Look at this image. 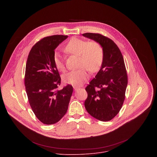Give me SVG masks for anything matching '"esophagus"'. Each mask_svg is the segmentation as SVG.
<instances>
[{
	"label": "esophagus",
	"mask_w": 157,
	"mask_h": 157,
	"mask_svg": "<svg viewBox=\"0 0 157 157\" xmlns=\"http://www.w3.org/2000/svg\"><path fill=\"white\" fill-rule=\"evenodd\" d=\"M79 87H74V90L75 91H78V89H79Z\"/></svg>",
	"instance_id": "obj_1"
}]
</instances>
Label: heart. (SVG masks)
I'll return each mask as SVG.
<instances>
[{
  "instance_id": "1",
  "label": "heart",
  "mask_w": 157,
  "mask_h": 157,
  "mask_svg": "<svg viewBox=\"0 0 157 157\" xmlns=\"http://www.w3.org/2000/svg\"><path fill=\"white\" fill-rule=\"evenodd\" d=\"M64 51L79 56V68H81L63 75V80L66 84L74 86L82 84L89 76L86 70L92 73L96 72L103 61V48L96 41H88L78 38H72L66 44ZM53 61L57 70L60 72L65 71L64 63L58 53L54 54Z\"/></svg>"
}]
</instances>
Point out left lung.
I'll return each instance as SVG.
<instances>
[{"label":"left lung","instance_id":"left-lung-1","mask_svg":"<svg viewBox=\"0 0 157 157\" xmlns=\"http://www.w3.org/2000/svg\"><path fill=\"white\" fill-rule=\"evenodd\" d=\"M82 35L99 42L104 51L101 68L85 89L87 98L84 106L95 119L109 121L119 113L125 98L128 78L124 58L117 44L109 38L100 33Z\"/></svg>","mask_w":157,"mask_h":157}]
</instances>
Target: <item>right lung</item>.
Wrapping results in <instances>:
<instances>
[{"label":"right lung","instance_id":"add662e5","mask_svg":"<svg viewBox=\"0 0 157 157\" xmlns=\"http://www.w3.org/2000/svg\"><path fill=\"white\" fill-rule=\"evenodd\" d=\"M65 35H52L41 38L32 48L27 58L25 86L30 105L43 124L58 122L66 113L73 93L68 84L58 90L61 78L53 64L55 48Z\"/></svg>","mask_w":157,"mask_h":157}]
</instances>
